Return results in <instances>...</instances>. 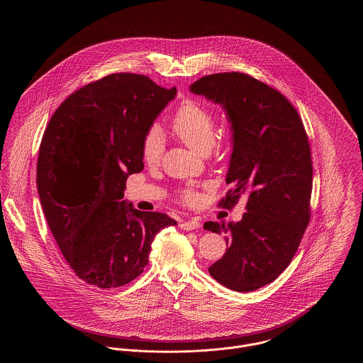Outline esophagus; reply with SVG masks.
I'll list each match as a JSON object with an SVG mask.
<instances>
[{"label": "esophagus", "instance_id": "esophagus-1", "mask_svg": "<svg viewBox=\"0 0 363 363\" xmlns=\"http://www.w3.org/2000/svg\"><path fill=\"white\" fill-rule=\"evenodd\" d=\"M200 222H197L196 219H191V220H186V222H182L179 227L182 228V230H186V231H190V230H196V228H199L200 227Z\"/></svg>", "mask_w": 363, "mask_h": 363}]
</instances>
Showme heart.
I'll return each mask as SVG.
<instances>
[{
    "mask_svg": "<svg viewBox=\"0 0 363 363\" xmlns=\"http://www.w3.org/2000/svg\"><path fill=\"white\" fill-rule=\"evenodd\" d=\"M172 130L175 138H179L193 151L200 155H206L211 150L216 148L215 141L216 133V121L212 110L199 101L184 99L175 108ZM164 152V141L160 130L154 126L151 128L143 138L141 144V157L143 162L155 167ZM179 200L185 204H193L197 200V193L193 189H184L179 191Z\"/></svg>",
    "mask_w": 363,
    "mask_h": 363,
    "instance_id": "b5f03b06",
    "label": "heart"
}]
</instances>
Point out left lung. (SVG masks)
<instances>
[{
	"instance_id": "left-lung-1",
	"label": "left lung",
	"mask_w": 363,
	"mask_h": 363,
	"mask_svg": "<svg viewBox=\"0 0 363 363\" xmlns=\"http://www.w3.org/2000/svg\"><path fill=\"white\" fill-rule=\"evenodd\" d=\"M190 91L222 104L234 132L225 178L233 189L218 207L231 209L246 199L241 222L204 225L228 234L225 256L208 271L230 290L255 291L289 267L311 222L309 138L291 102L250 74H208Z\"/></svg>"
}]
</instances>
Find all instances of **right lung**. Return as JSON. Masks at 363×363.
I'll return each instance as SVG.
<instances>
[{
  "instance_id": "obj_1",
  "label": "right lung",
  "mask_w": 363,
  "mask_h": 363,
  "mask_svg": "<svg viewBox=\"0 0 363 363\" xmlns=\"http://www.w3.org/2000/svg\"><path fill=\"white\" fill-rule=\"evenodd\" d=\"M177 88L148 76L111 73L57 107L39 147L36 185L48 225L70 268L88 284L116 289L148 264L156 234L177 222L126 206L141 144Z\"/></svg>"
}]
</instances>
